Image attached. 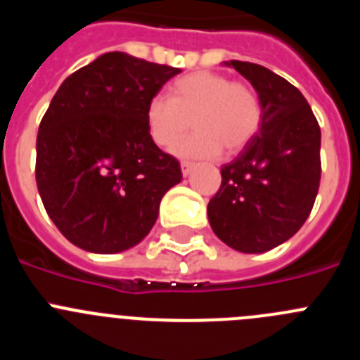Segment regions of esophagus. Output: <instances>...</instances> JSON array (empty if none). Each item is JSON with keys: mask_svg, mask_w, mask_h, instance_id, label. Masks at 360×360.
Here are the masks:
<instances>
[{"mask_svg": "<svg viewBox=\"0 0 360 360\" xmlns=\"http://www.w3.org/2000/svg\"><path fill=\"white\" fill-rule=\"evenodd\" d=\"M180 166H182V174H184V176H187V174H191V171H193L194 164L189 162V160H184Z\"/></svg>", "mask_w": 360, "mask_h": 360, "instance_id": "34e87169", "label": "esophagus"}]
</instances>
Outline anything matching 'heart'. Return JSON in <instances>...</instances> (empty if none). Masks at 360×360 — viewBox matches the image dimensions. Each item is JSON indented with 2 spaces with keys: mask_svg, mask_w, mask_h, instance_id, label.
<instances>
[{
  "mask_svg": "<svg viewBox=\"0 0 360 360\" xmlns=\"http://www.w3.org/2000/svg\"><path fill=\"white\" fill-rule=\"evenodd\" d=\"M171 100L153 96L146 105V127L151 141L171 151L189 131L191 120L196 128L178 148L186 157H216L225 150L239 153L259 134L262 124V101L252 85L232 82L214 71L189 72L173 82Z\"/></svg>",
  "mask_w": 360,
  "mask_h": 360,
  "instance_id": "b5f03b06",
  "label": "heart"
}]
</instances>
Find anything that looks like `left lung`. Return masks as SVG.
Segmentation results:
<instances>
[{"instance_id":"obj_1","label":"left lung","mask_w":360,"mask_h":360,"mask_svg":"<svg viewBox=\"0 0 360 360\" xmlns=\"http://www.w3.org/2000/svg\"><path fill=\"white\" fill-rule=\"evenodd\" d=\"M262 101L252 143L221 167V187L207 214L230 248L264 253L291 239L307 221L321 178V130L302 92L264 65L230 60Z\"/></svg>"}]
</instances>
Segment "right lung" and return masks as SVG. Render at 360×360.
I'll list each match as a JSON object with an SVG mask.
<instances>
[{"label": "right lung", "mask_w": 360, "mask_h": 360, "mask_svg": "<svg viewBox=\"0 0 360 360\" xmlns=\"http://www.w3.org/2000/svg\"><path fill=\"white\" fill-rule=\"evenodd\" d=\"M180 69L105 53L69 75L37 134L35 180L62 236L92 253H120L153 229L164 194L182 180L151 141L148 101Z\"/></svg>", "instance_id": "right-lung-1"}]
</instances>
